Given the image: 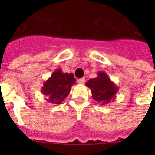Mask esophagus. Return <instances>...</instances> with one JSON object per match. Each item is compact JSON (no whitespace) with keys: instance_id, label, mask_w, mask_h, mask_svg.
Wrapping results in <instances>:
<instances>
[{"instance_id":"esophagus-1","label":"esophagus","mask_w":155,"mask_h":155,"mask_svg":"<svg viewBox=\"0 0 155 155\" xmlns=\"http://www.w3.org/2000/svg\"><path fill=\"white\" fill-rule=\"evenodd\" d=\"M78 84H84L85 83V79L84 78H81V79H79L77 80Z\"/></svg>"}]
</instances>
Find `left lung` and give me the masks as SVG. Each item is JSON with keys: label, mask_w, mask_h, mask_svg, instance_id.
Returning <instances> with one entry per match:
<instances>
[{"label": "left lung", "mask_w": 155, "mask_h": 155, "mask_svg": "<svg viewBox=\"0 0 155 155\" xmlns=\"http://www.w3.org/2000/svg\"><path fill=\"white\" fill-rule=\"evenodd\" d=\"M86 86L91 90L92 99L101 105L113 101L119 89L104 71H99L97 77L90 79L86 83Z\"/></svg>", "instance_id": "1"}]
</instances>
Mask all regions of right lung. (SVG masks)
<instances>
[{
	"mask_svg": "<svg viewBox=\"0 0 155 155\" xmlns=\"http://www.w3.org/2000/svg\"><path fill=\"white\" fill-rule=\"evenodd\" d=\"M75 81L72 73H63L62 69L58 68L43 83L41 91L47 102L60 104L70 93L71 86L76 84Z\"/></svg>",
	"mask_w": 155,
	"mask_h": 155,
	"instance_id": "right-lung-1",
	"label": "right lung"
}]
</instances>
